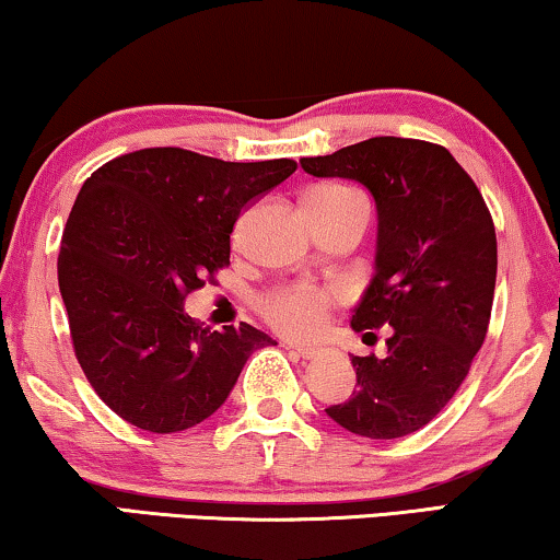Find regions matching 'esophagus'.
Instances as JSON below:
<instances>
[{
  "mask_svg": "<svg viewBox=\"0 0 560 560\" xmlns=\"http://www.w3.org/2000/svg\"><path fill=\"white\" fill-rule=\"evenodd\" d=\"M289 348L296 350L299 355H302L304 360H312V358L319 355V350H317V348H310V345H294V342H289Z\"/></svg>",
  "mask_w": 560,
  "mask_h": 560,
  "instance_id": "34e87169",
  "label": "esophagus"
}]
</instances>
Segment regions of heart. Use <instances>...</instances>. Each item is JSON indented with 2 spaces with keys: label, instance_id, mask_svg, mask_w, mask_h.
<instances>
[{
  "label": "heart",
  "instance_id": "heart-1",
  "mask_svg": "<svg viewBox=\"0 0 560 560\" xmlns=\"http://www.w3.org/2000/svg\"><path fill=\"white\" fill-rule=\"evenodd\" d=\"M306 200L327 205V208L365 202L355 190L342 185L314 187V190L306 195ZM340 299V289L312 287V283H289V287L273 289L271 294H266L261 299V314L283 335L312 337L325 327L327 312L332 310Z\"/></svg>",
  "mask_w": 560,
  "mask_h": 560
}]
</instances>
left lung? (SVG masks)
Wrapping results in <instances>:
<instances>
[{
	"label": "left lung",
	"mask_w": 560,
	"mask_h": 560,
	"mask_svg": "<svg viewBox=\"0 0 560 560\" xmlns=\"http://www.w3.org/2000/svg\"><path fill=\"white\" fill-rule=\"evenodd\" d=\"M302 167L373 195L375 273L350 325L370 337L390 329L383 358L352 355L358 390L325 411L358 436L413 434L459 390L487 337L498 279L490 210L475 179L431 141L373 137L304 156Z\"/></svg>",
	"instance_id": "1"
}]
</instances>
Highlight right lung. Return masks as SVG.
<instances>
[{
  "label": "right lung",
  "mask_w": 560,
  "mask_h": 560,
  "mask_svg": "<svg viewBox=\"0 0 560 560\" xmlns=\"http://www.w3.org/2000/svg\"><path fill=\"white\" fill-rule=\"evenodd\" d=\"M294 160L223 162L179 147L121 154L85 179L62 231L58 283L75 358L98 398L131 427L175 434L225 404L261 329H210L185 296L231 264L246 205Z\"/></svg>",
  "instance_id": "obj_1"
}]
</instances>
